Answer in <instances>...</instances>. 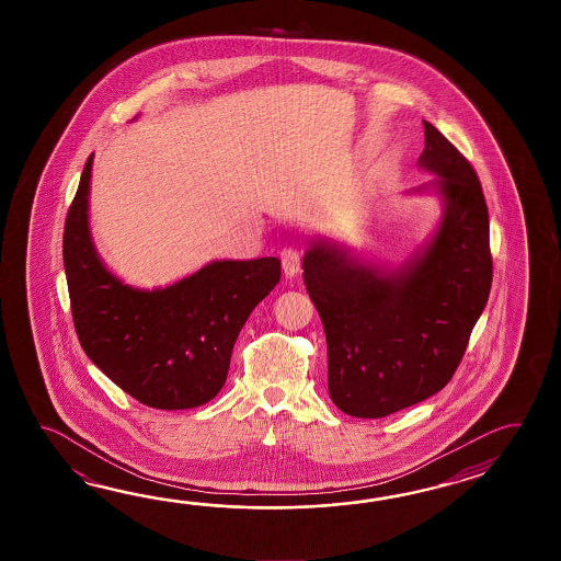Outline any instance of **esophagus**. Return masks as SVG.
<instances>
[{
	"label": "esophagus",
	"mask_w": 561,
	"mask_h": 561,
	"mask_svg": "<svg viewBox=\"0 0 561 561\" xmlns=\"http://www.w3.org/2000/svg\"><path fill=\"white\" fill-rule=\"evenodd\" d=\"M280 263H283L286 278L297 276L300 271V252L297 249H285L280 252Z\"/></svg>",
	"instance_id": "esophagus-1"
}]
</instances>
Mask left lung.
<instances>
[{
  "label": "left lung",
  "instance_id": "left-lung-1",
  "mask_svg": "<svg viewBox=\"0 0 561 561\" xmlns=\"http://www.w3.org/2000/svg\"><path fill=\"white\" fill-rule=\"evenodd\" d=\"M419 167L437 174L442 222L397 271L314 240L302 259L329 357V394L351 417L381 419L442 391L488 305L493 263L489 215L476 170L430 122Z\"/></svg>",
  "mask_w": 561,
  "mask_h": 561
}]
</instances>
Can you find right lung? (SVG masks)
I'll return each instance as SVG.
<instances>
[{"mask_svg":"<svg viewBox=\"0 0 561 561\" xmlns=\"http://www.w3.org/2000/svg\"><path fill=\"white\" fill-rule=\"evenodd\" d=\"M92 158L64 227V268L80 345L142 405H204L227 381L240 329L280 280V261H216L154 290L124 285L102 264L90 237Z\"/></svg>","mask_w":561,"mask_h":561,"instance_id":"obj_1","label":"right lung"}]
</instances>
